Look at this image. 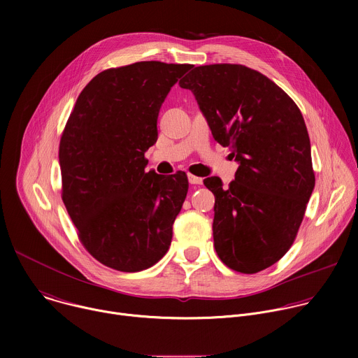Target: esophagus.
<instances>
[{
	"label": "esophagus",
	"mask_w": 358,
	"mask_h": 358,
	"mask_svg": "<svg viewBox=\"0 0 358 358\" xmlns=\"http://www.w3.org/2000/svg\"><path fill=\"white\" fill-rule=\"evenodd\" d=\"M188 181H189V184H192V185H199V184H202V178H201V177H196V176H192V174H188Z\"/></svg>",
	"instance_id": "esophagus-1"
}]
</instances>
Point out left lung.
<instances>
[{
    "label": "left lung",
    "mask_w": 358,
    "mask_h": 358,
    "mask_svg": "<svg viewBox=\"0 0 358 358\" xmlns=\"http://www.w3.org/2000/svg\"><path fill=\"white\" fill-rule=\"evenodd\" d=\"M180 86L239 164L228 188L218 177L203 180L215 195V250L236 272H261L292 246L315 188L303 116L276 83L243 65L196 66Z\"/></svg>",
    "instance_id": "obj_1"
}]
</instances>
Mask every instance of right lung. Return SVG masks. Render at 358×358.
<instances>
[{"instance_id":"obj_1","label":"right lung","mask_w":358,"mask_h":358,"mask_svg":"<svg viewBox=\"0 0 358 358\" xmlns=\"http://www.w3.org/2000/svg\"><path fill=\"white\" fill-rule=\"evenodd\" d=\"M192 65L159 61L106 69L80 92L59 144L62 199L94 259L140 272L167 253L187 174L145 173L159 112Z\"/></svg>"}]
</instances>
